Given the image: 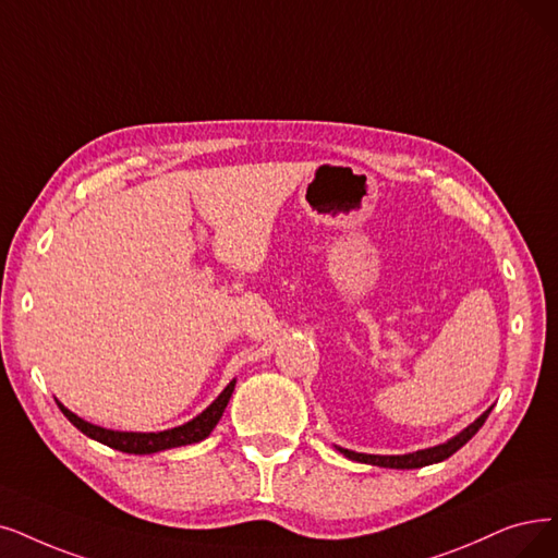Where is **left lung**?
Segmentation results:
<instances>
[{
  "label": "left lung",
  "instance_id": "1",
  "mask_svg": "<svg viewBox=\"0 0 558 558\" xmlns=\"http://www.w3.org/2000/svg\"><path fill=\"white\" fill-rule=\"evenodd\" d=\"M493 412V408H489L487 412H483L470 428H464L458 437L449 439L447 444H439V447L435 449H426V451H416V453H408V456H366V453H354V451H348V449H339L345 458L350 460H356V462H366V464H377V466H389V470H418V466H426V464H433V462H441L447 460L449 456H453L458 449H462L466 441H470L478 428L485 423L487 414Z\"/></svg>",
  "mask_w": 558,
  "mask_h": 558
}]
</instances>
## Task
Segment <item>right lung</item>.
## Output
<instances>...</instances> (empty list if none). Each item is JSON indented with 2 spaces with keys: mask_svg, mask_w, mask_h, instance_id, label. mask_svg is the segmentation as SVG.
I'll return each mask as SVG.
<instances>
[{
  "mask_svg": "<svg viewBox=\"0 0 558 558\" xmlns=\"http://www.w3.org/2000/svg\"><path fill=\"white\" fill-rule=\"evenodd\" d=\"M235 380L229 383V387L217 396L215 403L198 414L196 418L187 421L185 426H178L171 430H162V433H119V430H107L100 426H94V423H88L84 418H80L77 414H73L71 410H65L61 403L59 410L65 414L73 426L77 430H82L86 437H92L100 444H107V447L123 451V453H135V456H146V453H158L165 449H173V447H185V444H194V441H202L206 439L213 428L217 426V421L225 414L227 405H229V398L233 393Z\"/></svg>",
  "mask_w": 558,
  "mask_h": 558,
  "instance_id": "add662e5",
  "label": "right lung"
}]
</instances>
